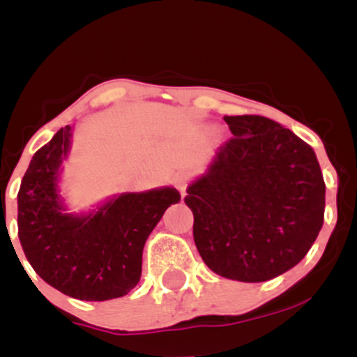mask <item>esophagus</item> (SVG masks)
Returning <instances> with one entry per match:
<instances>
[{"instance_id":"obj_1","label":"esophagus","mask_w":357,"mask_h":357,"mask_svg":"<svg viewBox=\"0 0 357 357\" xmlns=\"http://www.w3.org/2000/svg\"><path fill=\"white\" fill-rule=\"evenodd\" d=\"M190 181H191L190 174H186V173H178L174 176V186L181 191V195H184V191H186Z\"/></svg>"}]
</instances>
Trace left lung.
<instances>
[{"mask_svg": "<svg viewBox=\"0 0 357 357\" xmlns=\"http://www.w3.org/2000/svg\"><path fill=\"white\" fill-rule=\"evenodd\" d=\"M233 137L188 186L192 236L221 277L265 282L296 267L324 223L326 183L314 149L275 121L225 116Z\"/></svg>", "mask_w": 357, "mask_h": 357, "instance_id": "obj_1", "label": "left lung"}]
</instances>
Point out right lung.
<instances>
[{
  "label": "right lung",
  "instance_id": "right-lung-1",
  "mask_svg": "<svg viewBox=\"0 0 357 357\" xmlns=\"http://www.w3.org/2000/svg\"><path fill=\"white\" fill-rule=\"evenodd\" d=\"M70 126L36 151L18 191V236L28 261L47 284L80 301L126 296L142 272V248L171 204L174 188L127 192L89 216L63 213L56 176Z\"/></svg>",
  "mask_w": 357,
  "mask_h": 357
}]
</instances>
